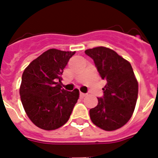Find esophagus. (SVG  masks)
<instances>
[{
    "label": "esophagus",
    "instance_id": "esophagus-1",
    "mask_svg": "<svg viewBox=\"0 0 158 158\" xmlns=\"http://www.w3.org/2000/svg\"><path fill=\"white\" fill-rule=\"evenodd\" d=\"M86 96L85 93H80V97L81 98H84L85 96Z\"/></svg>",
    "mask_w": 158,
    "mask_h": 158
}]
</instances>
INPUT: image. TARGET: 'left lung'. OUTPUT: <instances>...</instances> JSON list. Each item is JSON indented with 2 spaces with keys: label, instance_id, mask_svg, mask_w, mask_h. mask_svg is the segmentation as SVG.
I'll return each instance as SVG.
<instances>
[{
  "label": "left lung",
  "instance_id": "8db88e82",
  "mask_svg": "<svg viewBox=\"0 0 158 158\" xmlns=\"http://www.w3.org/2000/svg\"><path fill=\"white\" fill-rule=\"evenodd\" d=\"M94 61L103 80L104 96L89 111L92 122L104 131L124 126L131 118L136 105L139 84L131 63L113 50L104 47L85 51Z\"/></svg>",
  "mask_w": 158,
  "mask_h": 158
}]
</instances>
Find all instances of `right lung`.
<instances>
[{"mask_svg": "<svg viewBox=\"0 0 158 158\" xmlns=\"http://www.w3.org/2000/svg\"><path fill=\"white\" fill-rule=\"evenodd\" d=\"M75 51L50 49L24 69L19 95L25 112L33 123L46 131L55 130L69 120L79 98V90L62 89V75Z\"/></svg>", "mask_w": 158, "mask_h": 158, "instance_id": "obj_1", "label": "right lung"}]
</instances>
